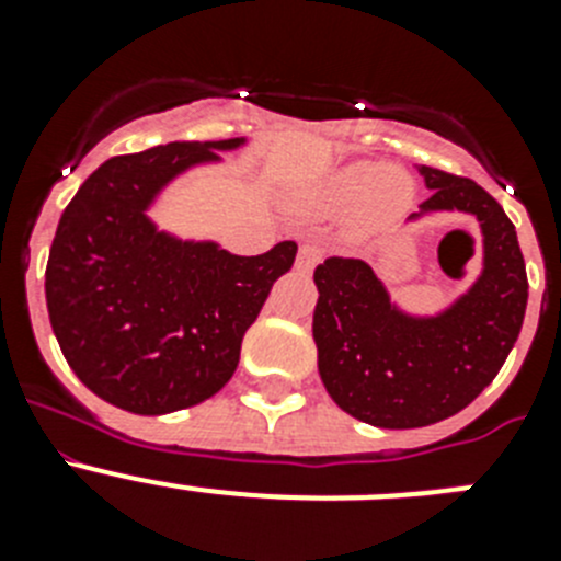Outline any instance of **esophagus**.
I'll use <instances>...</instances> for the list:
<instances>
[{"instance_id":"esophagus-1","label":"esophagus","mask_w":561,"mask_h":561,"mask_svg":"<svg viewBox=\"0 0 561 561\" xmlns=\"http://www.w3.org/2000/svg\"><path fill=\"white\" fill-rule=\"evenodd\" d=\"M320 257H323V247L314 244V241H304L300 244V250H297V270L304 272H311L317 264H320Z\"/></svg>"}]
</instances>
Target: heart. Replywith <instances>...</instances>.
Returning <instances> with one entry per match:
<instances>
[{
  "label": "heart",
  "mask_w": 561,
  "mask_h": 561,
  "mask_svg": "<svg viewBox=\"0 0 561 561\" xmlns=\"http://www.w3.org/2000/svg\"><path fill=\"white\" fill-rule=\"evenodd\" d=\"M413 202V180L408 171L379 162H354L325 182L320 196L323 213H356L362 227L379 230L393 225Z\"/></svg>",
  "instance_id": "obj_1"
}]
</instances>
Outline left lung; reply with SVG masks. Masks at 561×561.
Segmentation results:
<instances>
[{
  "label": "left lung",
  "instance_id": "obj_1",
  "mask_svg": "<svg viewBox=\"0 0 561 561\" xmlns=\"http://www.w3.org/2000/svg\"><path fill=\"white\" fill-rule=\"evenodd\" d=\"M430 187L424 210L478 216L485 270L466 297L433 320L396 311L359 257H325L314 270L320 379L354 419L385 430L427 427L460 413L492 385L512 354L528 304L517 230L478 182L415 165Z\"/></svg>",
  "mask_w": 561,
  "mask_h": 561
}]
</instances>
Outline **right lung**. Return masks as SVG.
<instances>
[{"mask_svg":"<svg viewBox=\"0 0 561 561\" xmlns=\"http://www.w3.org/2000/svg\"><path fill=\"white\" fill-rule=\"evenodd\" d=\"M238 142H168L112 157L58 221L44 272L49 325L69 368L114 408L162 415L219 393L272 284L295 264V241L241 257L173 241L146 219L171 176Z\"/></svg>","mask_w":561,"mask_h":561,"instance_id":"add662e5","label":"right lung"}]
</instances>
